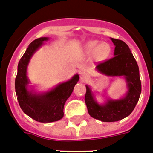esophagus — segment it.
I'll return each mask as SVG.
<instances>
[{"label": "esophagus", "mask_w": 153, "mask_h": 153, "mask_svg": "<svg viewBox=\"0 0 153 153\" xmlns=\"http://www.w3.org/2000/svg\"><path fill=\"white\" fill-rule=\"evenodd\" d=\"M80 78H81V81H88V80L90 79V75L89 74L87 73V72H82V73L81 74Z\"/></svg>", "instance_id": "esophagus-1"}]
</instances>
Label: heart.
<instances>
[{"label":"heart","instance_id":"1","mask_svg":"<svg viewBox=\"0 0 153 153\" xmlns=\"http://www.w3.org/2000/svg\"><path fill=\"white\" fill-rule=\"evenodd\" d=\"M112 51L111 46L106 42H100L97 40L89 41L85 44L83 52L88 56H94L97 61L102 62L109 56Z\"/></svg>","mask_w":153,"mask_h":153}]
</instances>
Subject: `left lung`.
I'll list each match as a JSON object with an SVG mask.
<instances>
[{
	"mask_svg": "<svg viewBox=\"0 0 153 153\" xmlns=\"http://www.w3.org/2000/svg\"><path fill=\"white\" fill-rule=\"evenodd\" d=\"M115 45L114 57L96 67L97 72L105 76L119 77L125 79L127 91L116 100L108 97L98 102L96 95L86 85L85 103L88 113L94 118L104 122H117L128 117L134 109L141 94L139 67L128 44L123 41L110 38Z\"/></svg>",
	"mask_w": 153,
	"mask_h": 153,
	"instance_id": "8db88e82",
	"label": "left lung"
}]
</instances>
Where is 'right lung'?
<instances>
[{
	"instance_id": "obj_1",
	"label": "right lung",
	"mask_w": 153,
	"mask_h": 153,
	"mask_svg": "<svg viewBox=\"0 0 153 153\" xmlns=\"http://www.w3.org/2000/svg\"><path fill=\"white\" fill-rule=\"evenodd\" d=\"M48 40V37H42L28 45L19 62L15 80L16 94L22 110L34 120L43 123L56 122L62 118L64 105L79 81V75L75 74L67 81L41 92L31 85L27 75L28 64L35 52Z\"/></svg>"
}]
</instances>
